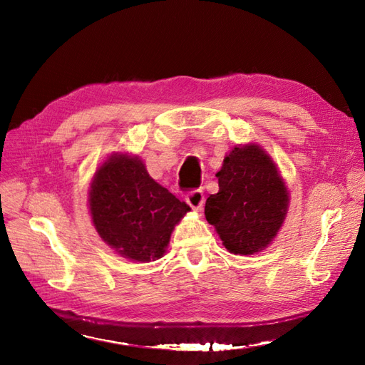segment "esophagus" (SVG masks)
I'll return each instance as SVG.
<instances>
[{
    "instance_id": "1",
    "label": "esophagus",
    "mask_w": 365,
    "mask_h": 365,
    "mask_svg": "<svg viewBox=\"0 0 365 365\" xmlns=\"http://www.w3.org/2000/svg\"><path fill=\"white\" fill-rule=\"evenodd\" d=\"M187 204L192 208V210H202V205H204V192L200 190H195V191H190L187 195Z\"/></svg>"
}]
</instances>
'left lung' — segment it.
Returning a JSON list of instances; mask_svg holds the SVG:
<instances>
[{
  "label": "left lung",
  "mask_w": 365,
  "mask_h": 365,
  "mask_svg": "<svg viewBox=\"0 0 365 365\" xmlns=\"http://www.w3.org/2000/svg\"><path fill=\"white\" fill-rule=\"evenodd\" d=\"M220 191L205 202V218L232 254L251 255L273 242L289 208V191L274 161L257 144L238 145L222 161Z\"/></svg>",
  "instance_id": "8db88e82"
}]
</instances>
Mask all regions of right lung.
<instances>
[{"mask_svg":"<svg viewBox=\"0 0 365 365\" xmlns=\"http://www.w3.org/2000/svg\"><path fill=\"white\" fill-rule=\"evenodd\" d=\"M89 210L108 246L125 259L150 262L163 257L191 208L155 182L138 157L114 153L92 178Z\"/></svg>","mask_w":365,"mask_h":365,"instance_id":"obj_1","label":"right lung"}]
</instances>
